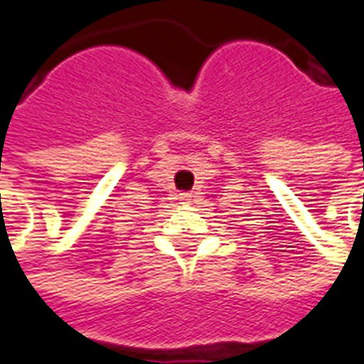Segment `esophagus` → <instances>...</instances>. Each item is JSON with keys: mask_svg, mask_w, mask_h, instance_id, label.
<instances>
[{"mask_svg": "<svg viewBox=\"0 0 364 364\" xmlns=\"http://www.w3.org/2000/svg\"><path fill=\"white\" fill-rule=\"evenodd\" d=\"M179 200H181L183 205H189L191 200H193V198H191V193H181V195H179Z\"/></svg>", "mask_w": 364, "mask_h": 364, "instance_id": "1", "label": "esophagus"}]
</instances>
